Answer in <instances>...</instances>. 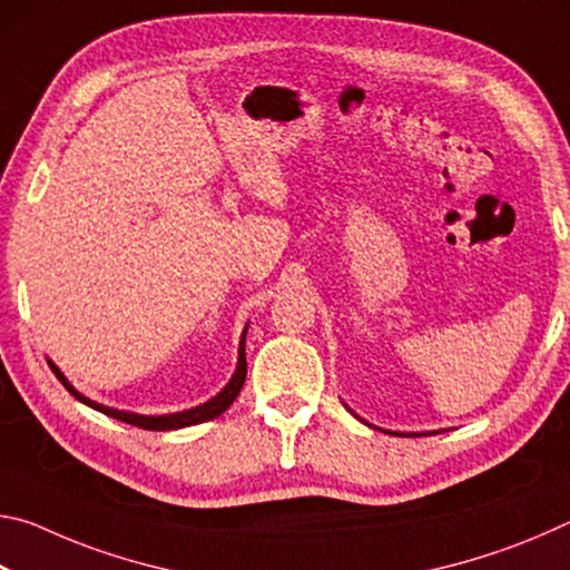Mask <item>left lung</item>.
I'll return each mask as SVG.
<instances>
[{
  "mask_svg": "<svg viewBox=\"0 0 570 570\" xmlns=\"http://www.w3.org/2000/svg\"><path fill=\"white\" fill-rule=\"evenodd\" d=\"M346 407V404H344ZM350 410V407H346ZM352 412V410H350ZM354 414V412H352ZM354 417H360V414H354ZM362 420V417H360ZM364 422V420H362ZM364 424H370V422H364ZM370 428H374V424H370ZM374 430H382V428H374ZM382 432H390V430H382ZM392 435H397V438H407V435H412V438H420V435H428V432H407V435H404V432H392Z\"/></svg>",
  "mask_w": 570,
  "mask_h": 570,
  "instance_id": "obj_1",
  "label": "left lung"
}]
</instances>
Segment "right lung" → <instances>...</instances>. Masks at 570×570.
<instances>
[{"label": "right lung", "instance_id": "obj_1", "mask_svg": "<svg viewBox=\"0 0 570 570\" xmlns=\"http://www.w3.org/2000/svg\"><path fill=\"white\" fill-rule=\"evenodd\" d=\"M246 332H248V326L244 330V334H240L236 372H234V377L228 380L226 387L220 390L216 397H210L208 402L198 404V407H190V410H183V412H170V414H138V412H128V410L105 407V404L92 402L90 397H85V394L77 392L72 384H70V380H67L65 374L60 372V366H57L52 360H47V362H50L55 377L65 384V390L70 392L75 400H80L82 404H88V407L98 410L102 414H108V417H115V420H120V422L135 424V428H142V430H158V432L160 430H180V428H190V424H200V422L214 420V417H218V414H224L230 407V404H234L240 387H244V382H246Z\"/></svg>", "mask_w": 570, "mask_h": 570}]
</instances>
